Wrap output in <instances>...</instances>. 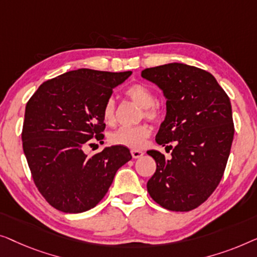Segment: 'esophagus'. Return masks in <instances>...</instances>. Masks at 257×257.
Instances as JSON below:
<instances>
[{
    "label": "esophagus",
    "instance_id": "34e87169",
    "mask_svg": "<svg viewBox=\"0 0 257 257\" xmlns=\"http://www.w3.org/2000/svg\"><path fill=\"white\" fill-rule=\"evenodd\" d=\"M144 155L143 151L141 150H132V156L133 158H141Z\"/></svg>",
    "mask_w": 257,
    "mask_h": 257
}]
</instances>
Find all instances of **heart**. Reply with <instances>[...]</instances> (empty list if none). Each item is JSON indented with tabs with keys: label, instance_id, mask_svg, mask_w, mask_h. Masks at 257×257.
I'll list each match as a JSON object with an SVG mask.
<instances>
[{
	"label": "heart",
	"instance_id": "1",
	"mask_svg": "<svg viewBox=\"0 0 257 257\" xmlns=\"http://www.w3.org/2000/svg\"><path fill=\"white\" fill-rule=\"evenodd\" d=\"M125 95L130 100L143 108V114L151 121H158L163 116V107L157 101L149 87L143 84H133L125 89ZM102 116L106 123H113L115 120V101L108 99L102 109ZM151 129L148 124L142 123L134 127H122L110 134L109 141L115 146H123L132 149H140L146 144L150 136Z\"/></svg>",
	"mask_w": 257,
	"mask_h": 257
}]
</instances>
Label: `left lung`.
I'll list each match as a JSON object with an SVG mask.
<instances>
[{"label":"left lung","mask_w":257,"mask_h":257,"mask_svg":"<svg viewBox=\"0 0 257 257\" xmlns=\"http://www.w3.org/2000/svg\"><path fill=\"white\" fill-rule=\"evenodd\" d=\"M141 75L164 94L166 115L156 142L172 149L170 160L147 151L157 164L148 192L166 209L191 211L207 200L223 176L234 136L229 97L209 72L190 65L165 64Z\"/></svg>","instance_id":"left-lung-1"}]
</instances>
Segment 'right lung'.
Returning a JSON list of instances; mask_svg holds the SVG:
<instances>
[{
    "mask_svg": "<svg viewBox=\"0 0 257 257\" xmlns=\"http://www.w3.org/2000/svg\"><path fill=\"white\" fill-rule=\"evenodd\" d=\"M132 75L79 68L39 86L25 107L23 150L32 179L50 205L81 213L106 196L115 173L132 160L128 148L107 147L88 156L85 146L102 141V109L113 89Z\"/></svg>",
    "mask_w": 257,
    "mask_h": 257,
    "instance_id": "1",
    "label": "right lung"
}]
</instances>
